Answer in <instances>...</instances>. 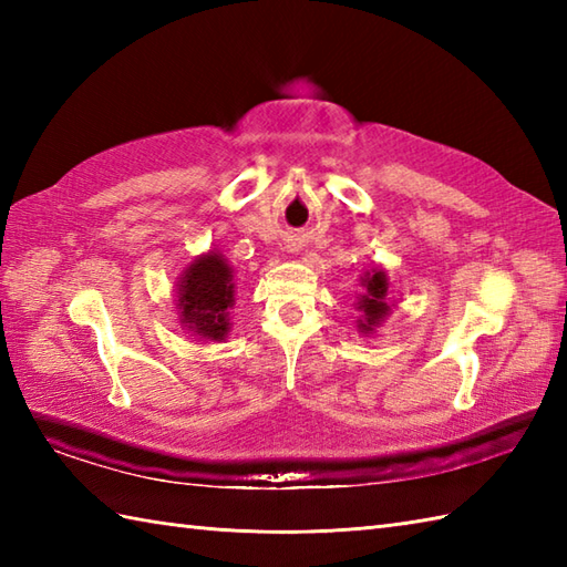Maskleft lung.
I'll list each match as a JSON object with an SVG mask.
<instances>
[{
    "label": "left lung",
    "instance_id": "left-lung-1",
    "mask_svg": "<svg viewBox=\"0 0 567 567\" xmlns=\"http://www.w3.org/2000/svg\"><path fill=\"white\" fill-rule=\"evenodd\" d=\"M358 311L360 333H372L390 315V282L384 270L370 268V272L363 275V295L358 297Z\"/></svg>",
    "mask_w": 567,
    "mask_h": 567
}]
</instances>
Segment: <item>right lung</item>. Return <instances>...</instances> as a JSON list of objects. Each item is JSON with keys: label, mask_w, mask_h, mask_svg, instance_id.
<instances>
[{"label": "right lung", "mask_w": 567, "mask_h": 567, "mask_svg": "<svg viewBox=\"0 0 567 567\" xmlns=\"http://www.w3.org/2000/svg\"><path fill=\"white\" fill-rule=\"evenodd\" d=\"M234 268L221 252L209 250L192 260L177 280L179 323L199 339L224 341L231 323L228 309L234 307Z\"/></svg>", "instance_id": "right-lung-1"}]
</instances>
